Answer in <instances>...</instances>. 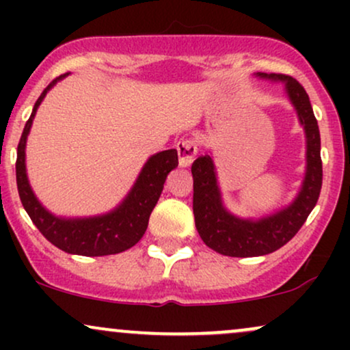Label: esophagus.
Listing matches in <instances>:
<instances>
[{
    "label": "esophagus",
    "mask_w": 350,
    "mask_h": 350,
    "mask_svg": "<svg viewBox=\"0 0 350 350\" xmlns=\"http://www.w3.org/2000/svg\"><path fill=\"white\" fill-rule=\"evenodd\" d=\"M178 159H179V166L180 167H184V166H187V163H189V156H186V154H178Z\"/></svg>",
    "instance_id": "1"
}]
</instances>
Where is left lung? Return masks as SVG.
<instances>
[{
	"label": "left lung",
	"instance_id": "obj_1",
	"mask_svg": "<svg viewBox=\"0 0 350 350\" xmlns=\"http://www.w3.org/2000/svg\"><path fill=\"white\" fill-rule=\"evenodd\" d=\"M67 75L69 74L60 75L44 88L23 130L16 159V184L19 199L39 232L60 250L83 256L115 255L138 243L146 232L150 214L161 196L164 180L172 170L178 167V151L166 150L150 156L122 202L105 214L88 217L52 214L49 208L42 206L31 187L26 170V142L36 111L46 98L47 92Z\"/></svg>",
	"mask_w": 350,
	"mask_h": 350
}]
</instances>
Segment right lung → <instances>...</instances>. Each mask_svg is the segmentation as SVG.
I'll return each instance as SVG.
<instances>
[{
  "label": "right lung",
  "mask_w": 350,
  "mask_h": 350,
  "mask_svg": "<svg viewBox=\"0 0 350 350\" xmlns=\"http://www.w3.org/2000/svg\"><path fill=\"white\" fill-rule=\"evenodd\" d=\"M263 79L284 85V94L306 136V167L298 194L288 206L258 219H242L224 204L212 156L206 152L192 163L196 228L208 248L228 256L267 255L290 242L314 208L323 186L319 126L306 90L298 80L286 75H263Z\"/></svg>",
  "instance_id": "right-lung-1"
}]
</instances>
